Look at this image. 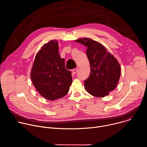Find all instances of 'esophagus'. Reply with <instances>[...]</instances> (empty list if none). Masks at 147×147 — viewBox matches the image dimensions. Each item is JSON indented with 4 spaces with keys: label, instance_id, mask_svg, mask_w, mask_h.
<instances>
[{
    "label": "esophagus",
    "instance_id": "esophagus-1",
    "mask_svg": "<svg viewBox=\"0 0 147 147\" xmlns=\"http://www.w3.org/2000/svg\"><path fill=\"white\" fill-rule=\"evenodd\" d=\"M78 67L72 70L73 73V74H76L77 72V71H78Z\"/></svg>",
    "mask_w": 147,
    "mask_h": 147
}]
</instances>
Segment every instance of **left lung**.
Here are the masks:
<instances>
[{"mask_svg": "<svg viewBox=\"0 0 147 147\" xmlns=\"http://www.w3.org/2000/svg\"><path fill=\"white\" fill-rule=\"evenodd\" d=\"M76 42L87 48L91 71L84 82L86 90L96 97L107 96L116 88L120 79L121 69L118 61L101 44L91 38H80Z\"/></svg>", "mask_w": 147, "mask_h": 147, "instance_id": "1", "label": "left lung"}]
</instances>
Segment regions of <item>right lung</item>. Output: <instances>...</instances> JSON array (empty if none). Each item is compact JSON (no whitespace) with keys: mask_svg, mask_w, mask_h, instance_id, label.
I'll return each mask as SVG.
<instances>
[{"mask_svg":"<svg viewBox=\"0 0 147 147\" xmlns=\"http://www.w3.org/2000/svg\"><path fill=\"white\" fill-rule=\"evenodd\" d=\"M33 85L47 99L55 100L65 96L72 83L71 72L60 57L57 40H51L41 47L36 55L31 69Z\"/></svg>","mask_w":147,"mask_h":147,"instance_id":"1","label":"right lung"}]
</instances>
